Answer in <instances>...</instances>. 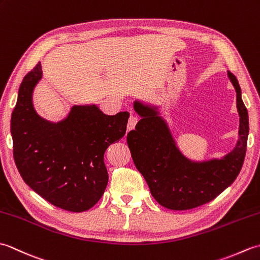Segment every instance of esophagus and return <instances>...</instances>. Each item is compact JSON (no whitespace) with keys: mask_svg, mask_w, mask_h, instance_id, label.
I'll return each instance as SVG.
<instances>
[{"mask_svg":"<svg viewBox=\"0 0 260 260\" xmlns=\"http://www.w3.org/2000/svg\"><path fill=\"white\" fill-rule=\"evenodd\" d=\"M136 123H137V117L135 115L131 114V117L128 119V124H127V131L134 129L135 126H136Z\"/></svg>","mask_w":260,"mask_h":260,"instance_id":"1","label":"esophagus"}]
</instances>
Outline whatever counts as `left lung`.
<instances>
[{
    "instance_id": "obj_1",
    "label": "left lung",
    "mask_w": 260,
    "mask_h": 260,
    "mask_svg": "<svg viewBox=\"0 0 260 260\" xmlns=\"http://www.w3.org/2000/svg\"><path fill=\"white\" fill-rule=\"evenodd\" d=\"M235 87L239 114L238 141L221 158L192 161L178 147L170 127L157 107L134 102L141 116L135 129L127 134V144L136 169L144 176L153 198L171 210L193 209L208 203L233 184L246 155L249 119L236 77L228 71Z\"/></svg>"
}]
</instances>
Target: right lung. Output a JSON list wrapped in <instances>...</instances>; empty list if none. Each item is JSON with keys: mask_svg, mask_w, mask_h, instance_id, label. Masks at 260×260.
<instances>
[{"mask_svg": "<svg viewBox=\"0 0 260 260\" xmlns=\"http://www.w3.org/2000/svg\"><path fill=\"white\" fill-rule=\"evenodd\" d=\"M42 78L39 62L21 82L11 117L13 156L25 183L53 206L71 212L92 208L108 183L104 153L126 133L128 112L109 116L97 105H74L57 123L33 106Z\"/></svg>", "mask_w": 260, "mask_h": 260, "instance_id": "obj_1", "label": "right lung"}]
</instances>
